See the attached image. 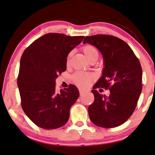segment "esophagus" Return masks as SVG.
Returning <instances> with one entry per match:
<instances>
[{
	"label": "esophagus",
	"mask_w": 155,
	"mask_h": 155,
	"mask_svg": "<svg viewBox=\"0 0 155 155\" xmlns=\"http://www.w3.org/2000/svg\"><path fill=\"white\" fill-rule=\"evenodd\" d=\"M79 94H80V95L84 94L85 93L86 91H87V90H86V89H82V88H79Z\"/></svg>",
	"instance_id": "obj_1"
}]
</instances>
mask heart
I'll list each match as a JSON object with an SVG mask.
<instances>
[{"mask_svg":"<svg viewBox=\"0 0 155 155\" xmlns=\"http://www.w3.org/2000/svg\"><path fill=\"white\" fill-rule=\"evenodd\" d=\"M82 51L89 61L94 58H98L99 54H98L97 50L91 45H86V46H83L82 47ZM70 55L71 54H68L67 57V63L69 60ZM94 79L95 76L94 74L84 71H76L71 76V79L74 81V83L81 87H87Z\"/></svg>","mask_w":155,"mask_h":155,"instance_id":"b5f03b06","label":"heart"}]
</instances>
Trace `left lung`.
<instances>
[{
  "label": "left lung",
  "mask_w": 155,
  "mask_h": 155,
  "mask_svg": "<svg viewBox=\"0 0 155 155\" xmlns=\"http://www.w3.org/2000/svg\"><path fill=\"white\" fill-rule=\"evenodd\" d=\"M100 51L104 58L102 76L91 90L94 101L89 105V118L95 125L113 128L124 124L134 112L142 92V69L130 46L110 35L98 34L84 38ZM97 87L109 89V97L99 94Z\"/></svg>",
  "instance_id": "8db88e82"
}]
</instances>
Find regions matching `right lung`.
Listing matches in <instances>:
<instances>
[{"instance_id": "right-lung-1", "label": "right lung", "mask_w": 155, "mask_h": 155, "mask_svg": "<svg viewBox=\"0 0 155 155\" xmlns=\"http://www.w3.org/2000/svg\"><path fill=\"white\" fill-rule=\"evenodd\" d=\"M84 38L49 33L34 41L23 51L17 79L21 107L38 127L54 130L68 121L79 90L70 84L56 93L55 80L66 71L68 54Z\"/></svg>"}]
</instances>
